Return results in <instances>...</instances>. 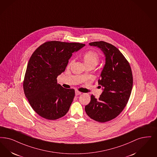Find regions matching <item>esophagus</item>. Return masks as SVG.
I'll return each mask as SVG.
<instances>
[{
	"label": "esophagus",
	"instance_id": "obj_1",
	"mask_svg": "<svg viewBox=\"0 0 157 157\" xmlns=\"http://www.w3.org/2000/svg\"><path fill=\"white\" fill-rule=\"evenodd\" d=\"M82 93L81 92L78 91V90H75V95L76 96H78V95H79V94H81Z\"/></svg>",
	"mask_w": 157,
	"mask_h": 157
}]
</instances>
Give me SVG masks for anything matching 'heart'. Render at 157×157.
Here are the masks:
<instances>
[{
  "label": "heart",
  "instance_id": "b5f03b06",
  "mask_svg": "<svg viewBox=\"0 0 157 157\" xmlns=\"http://www.w3.org/2000/svg\"><path fill=\"white\" fill-rule=\"evenodd\" d=\"M83 62L86 66L87 65H94L96 66L99 63V54L92 51H89L86 52L83 56ZM73 61H71L69 64L72 63Z\"/></svg>",
  "mask_w": 157,
  "mask_h": 157
}]
</instances>
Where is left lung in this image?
<instances>
[{
  "instance_id": "left-lung-1",
  "label": "left lung",
  "mask_w": 157,
  "mask_h": 157,
  "mask_svg": "<svg viewBox=\"0 0 157 157\" xmlns=\"http://www.w3.org/2000/svg\"><path fill=\"white\" fill-rule=\"evenodd\" d=\"M101 49L105 64L98 80L103 92L99 99L91 95V101L85 107L88 116L104 123L116 118L125 107L132 88V75L130 64L121 52L105 41L89 43Z\"/></svg>"
}]
</instances>
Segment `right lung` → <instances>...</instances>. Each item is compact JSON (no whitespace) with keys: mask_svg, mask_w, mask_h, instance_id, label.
<instances>
[{"mask_svg":"<svg viewBox=\"0 0 157 157\" xmlns=\"http://www.w3.org/2000/svg\"><path fill=\"white\" fill-rule=\"evenodd\" d=\"M85 44L56 41L46 42L33 52L28 63L23 89L26 98L39 116L48 120L64 116L75 96L73 89L57 83L72 53Z\"/></svg>","mask_w":157,"mask_h":157,"instance_id":"1","label":"right lung"}]
</instances>
